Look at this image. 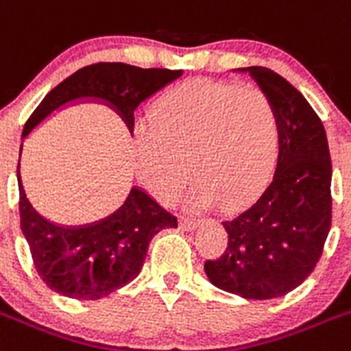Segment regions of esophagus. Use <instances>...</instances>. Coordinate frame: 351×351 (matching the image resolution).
Returning a JSON list of instances; mask_svg holds the SVG:
<instances>
[{
	"instance_id": "34e87169",
	"label": "esophagus",
	"mask_w": 351,
	"mask_h": 351,
	"mask_svg": "<svg viewBox=\"0 0 351 351\" xmlns=\"http://www.w3.org/2000/svg\"><path fill=\"white\" fill-rule=\"evenodd\" d=\"M201 223L202 221L199 220V218H192V216H182V218H180V227H182L183 230H194V228H197Z\"/></svg>"
}]
</instances>
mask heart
<instances>
[{"instance_id":"b5f03b06","label":"heart","mask_w":351,"mask_h":351,"mask_svg":"<svg viewBox=\"0 0 351 351\" xmlns=\"http://www.w3.org/2000/svg\"><path fill=\"white\" fill-rule=\"evenodd\" d=\"M279 116L258 88L191 80L165 91L133 136L143 185L173 202L189 182L199 206L239 208L265 186L277 162Z\"/></svg>"}]
</instances>
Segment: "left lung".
Returning <instances> with one entry per match:
<instances>
[{"label": "left lung", "mask_w": 351, "mask_h": 351, "mask_svg": "<svg viewBox=\"0 0 351 351\" xmlns=\"http://www.w3.org/2000/svg\"><path fill=\"white\" fill-rule=\"evenodd\" d=\"M271 100L280 126L274 178L260 197L223 221L227 247L204 270L213 286L245 300L296 289L322 256L332 220L329 145L306 98L277 72L242 67Z\"/></svg>", "instance_id": "8db88e82"}]
</instances>
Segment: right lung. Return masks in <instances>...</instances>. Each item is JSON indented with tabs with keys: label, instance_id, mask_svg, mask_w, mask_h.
I'll list each match as a JSON object with an SVG mask.
<instances>
[{
	"label": "right lung",
	"instance_id": "obj_1",
	"mask_svg": "<svg viewBox=\"0 0 351 351\" xmlns=\"http://www.w3.org/2000/svg\"><path fill=\"white\" fill-rule=\"evenodd\" d=\"M182 74L183 71L142 69L123 62L86 65L43 98L25 123L22 136H27L55 109L77 98L107 101L131 131L136 107ZM17 180L21 228L36 271L51 291L72 300H100L126 286L142 270L154 235L162 228L178 227L176 216L140 186H133L124 204L104 220L65 227L47 220L32 208L19 166Z\"/></svg>",
	"mask_w": 351,
	"mask_h": 351
}]
</instances>
